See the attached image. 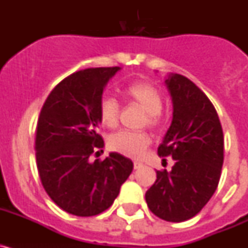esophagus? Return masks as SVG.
<instances>
[{
	"mask_svg": "<svg viewBox=\"0 0 248 248\" xmlns=\"http://www.w3.org/2000/svg\"><path fill=\"white\" fill-rule=\"evenodd\" d=\"M143 168V163H140V161H134V169L137 170V169H140Z\"/></svg>",
	"mask_w": 248,
	"mask_h": 248,
	"instance_id": "34e87169",
	"label": "esophagus"
}]
</instances>
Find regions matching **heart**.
I'll list each match as a JSON object with an SVG mask.
<instances>
[{"label": "heart", "mask_w": 248, "mask_h": 248, "mask_svg": "<svg viewBox=\"0 0 248 248\" xmlns=\"http://www.w3.org/2000/svg\"><path fill=\"white\" fill-rule=\"evenodd\" d=\"M120 94L128 103L139 105L146 111L144 125L157 128L163 122L161 109L164 107L163 93L153 83L145 80L129 83L122 88ZM120 105L114 98L105 97L99 102L98 115L100 124L108 129H114L119 123ZM151 143L150 135L146 131H119L110 135L108 146L110 150L130 157H140Z\"/></svg>", "instance_id": "obj_1"}]
</instances>
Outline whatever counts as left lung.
Instances as JSON below:
<instances>
[{
  "instance_id": "left-lung-1",
  "label": "left lung",
  "mask_w": 248,
  "mask_h": 248,
  "mask_svg": "<svg viewBox=\"0 0 248 248\" xmlns=\"http://www.w3.org/2000/svg\"><path fill=\"white\" fill-rule=\"evenodd\" d=\"M165 83L174 113L157 155L171 156L175 165L171 171L157 170L145 200L155 216L181 222L198 215L217 189L223 131L214 104L198 85L181 74H172Z\"/></svg>"
}]
</instances>
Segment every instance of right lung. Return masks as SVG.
Instances as JSON below:
<instances>
[{
    "label": "right lung",
    "mask_w": 248,
    "mask_h": 248,
    "mask_svg": "<svg viewBox=\"0 0 248 248\" xmlns=\"http://www.w3.org/2000/svg\"><path fill=\"white\" fill-rule=\"evenodd\" d=\"M119 69L87 68L68 76L39 113L34 149L41 183L68 214L87 217L109 209L133 170L131 160L118 153L89 160L104 146L98 107L104 85Z\"/></svg>",
    "instance_id": "right-lung-1"
}]
</instances>
